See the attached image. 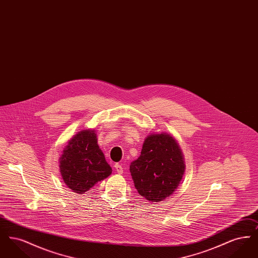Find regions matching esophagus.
I'll return each instance as SVG.
<instances>
[{"label": "esophagus", "instance_id": "obj_1", "mask_svg": "<svg viewBox=\"0 0 258 258\" xmlns=\"http://www.w3.org/2000/svg\"><path fill=\"white\" fill-rule=\"evenodd\" d=\"M114 167H115V170L117 173H119V174H122L123 172V166L121 165V164H119V163H116L115 165H114Z\"/></svg>", "mask_w": 258, "mask_h": 258}]
</instances>
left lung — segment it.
Here are the masks:
<instances>
[{
  "mask_svg": "<svg viewBox=\"0 0 258 258\" xmlns=\"http://www.w3.org/2000/svg\"><path fill=\"white\" fill-rule=\"evenodd\" d=\"M184 157L176 140L166 134L149 135L141 155L130 165L138 194L149 201L169 197L184 172Z\"/></svg>",
  "mask_w": 258,
  "mask_h": 258,
  "instance_id": "1",
  "label": "left lung"
}]
</instances>
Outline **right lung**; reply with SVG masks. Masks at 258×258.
Segmentation results:
<instances>
[{
	"label": "right lung",
	"mask_w": 258,
	"mask_h": 258,
	"mask_svg": "<svg viewBox=\"0 0 258 258\" xmlns=\"http://www.w3.org/2000/svg\"><path fill=\"white\" fill-rule=\"evenodd\" d=\"M60 171L66 184L79 195L110 175L95 131L84 130L69 141L60 158Z\"/></svg>",
	"instance_id": "right-lung-1"
}]
</instances>
